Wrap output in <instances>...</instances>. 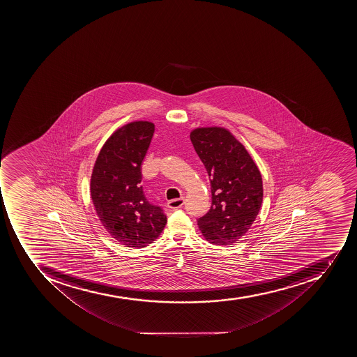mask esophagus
I'll use <instances>...</instances> for the list:
<instances>
[{"label":"esophagus","instance_id":"34e87169","mask_svg":"<svg viewBox=\"0 0 357 357\" xmlns=\"http://www.w3.org/2000/svg\"><path fill=\"white\" fill-rule=\"evenodd\" d=\"M183 204H184V197L172 199V201H169V202H167V206H169V208H173V210L182 208Z\"/></svg>","mask_w":357,"mask_h":357}]
</instances>
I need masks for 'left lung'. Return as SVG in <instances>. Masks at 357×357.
I'll return each instance as SVG.
<instances>
[{"instance_id":"8db88e82","label":"left lung","mask_w":357,"mask_h":357,"mask_svg":"<svg viewBox=\"0 0 357 357\" xmlns=\"http://www.w3.org/2000/svg\"><path fill=\"white\" fill-rule=\"evenodd\" d=\"M190 137L210 176L212 193L210 210L197 220L199 231L212 245L236 243L261 208L264 188L258 166L225 127H197Z\"/></svg>"}]
</instances>
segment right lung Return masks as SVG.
<instances>
[{
    "label": "right lung",
    "instance_id": "obj_1",
    "mask_svg": "<svg viewBox=\"0 0 357 357\" xmlns=\"http://www.w3.org/2000/svg\"><path fill=\"white\" fill-rule=\"evenodd\" d=\"M151 121H132L118 128L101 147L90 194L101 225L125 247L143 248L158 239L166 225L160 206L151 204L141 185V166L154 134Z\"/></svg>",
    "mask_w": 357,
    "mask_h": 357
}]
</instances>
